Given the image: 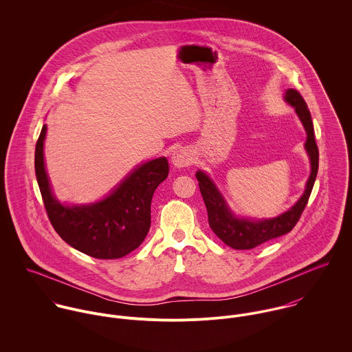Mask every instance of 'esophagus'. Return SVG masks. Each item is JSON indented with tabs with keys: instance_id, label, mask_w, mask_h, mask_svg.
<instances>
[{
	"instance_id": "esophagus-1",
	"label": "esophagus",
	"mask_w": 352,
	"mask_h": 352,
	"mask_svg": "<svg viewBox=\"0 0 352 352\" xmlns=\"http://www.w3.org/2000/svg\"><path fill=\"white\" fill-rule=\"evenodd\" d=\"M191 161H192L191 153L186 151V149H177V151H173V154H172V164L176 168L188 166L191 164Z\"/></svg>"
}]
</instances>
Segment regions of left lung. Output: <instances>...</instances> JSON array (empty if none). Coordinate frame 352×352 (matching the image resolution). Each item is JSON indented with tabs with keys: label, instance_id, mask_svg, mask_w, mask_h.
I'll return each mask as SVG.
<instances>
[{
	"label": "left lung",
	"instance_id": "1",
	"mask_svg": "<svg viewBox=\"0 0 352 352\" xmlns=\"http://www.w3.org/2000/svg\"><path fill=\"white\" fill-rule=\"evenodd\" d=\"M285 99L296 108V112L298 113L302 124L306 130L307 140H306L305 148L310 157V164H311V172L306 183V190L301 199L297 201L289 211H286L285 214L276 218L264 219V221L239 219L228 208L222 195L218 192L212 182L201 170L197 173V179L199 182V190L207 208L208 225L212 229V232L226 245H229L233 250H239V251L253 250L254 247L265 241H270L272 239L280 237L292 232L293 228L300 221L302 211L305 210L309 197L311 194L317 170H318V148L314 138V129H313L310 111L303 100L301 94L296 89H289L286 92Z\"/></svg>",
	"mask_w": 352,
	"mask_h": 352
}]
</instances>
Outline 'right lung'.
<instances>
[{
	"label": "right lung",
	"mask_w": 352,
	"mask_h": 352,
	"mask_svg": "<svg viewBox=\"0 0 352 352\" xmlns=\"http://www.w3.org/2000/svg\"><path fill=\"white\" fill-rule=\"evenodd\" d=\"M43 126L35 149V172L54 230L77 251L109 260L137 250L151 229L153 194L169 173L165 157L137 168L104 201L89 206H63L51 194L43 161Z\"/></svg>",
	"instance_id": "right-lung-1"
}]
</instances>
